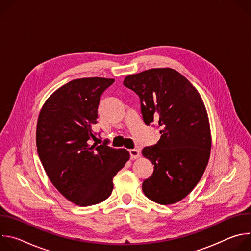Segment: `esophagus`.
<instances>
[{"label":"esophagus","instance_id":"1","mask_svg":"<svg viewBox=\"0 0 251 251\" xmlns=\"http://www.w3.org/2000/svg\"><path fill=\"white\" fill-rule=\"evenodd\" d=\"M129 153H130L131 159H139V158L141 157L140 151H138V150H136V149H131V150H129Z\"/></svg>","mask_w":251,"mask_h":251}]
</instances>
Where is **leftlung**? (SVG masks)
<instances>
[{"label":"left lung","instance_id":"1","mask_svg":"<svg viewBox=\"0 0 251 251\" xmlns=\"http://www.w3.org/2000/svg\"><path fill=\"white\" fill-rule=\"evenodd\" d=\"M123 84L138 94L144 122L160 128L157 144L142 150L154 165L142 190L157 203L174 204L194 190L208 163L211 134L204 103L196 87L169 67L128 75Z\"/></svg>","mask_w":251,"mask_h":251}]
</instances>
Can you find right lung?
<instances>
[{
    "instance_id": "right-lung-1",
    "label": "right lung",
    "mask_w": 251,
    "mask_h": 251,
    "mask_svg": "<svg viewBox=\"0 0 251 251\" xmlns=\"http://www.w3.org/2000/svg\"><path fill=\"white\" fill-rule=\"evenodd\" d=\"M113 78L74 79L44 103L37 123V149L44 169L57 191L80 206L108 198L113 177L130 159L126 149L91 144L92 125L103 91Z\"/></svg>"
}]
</instances>
